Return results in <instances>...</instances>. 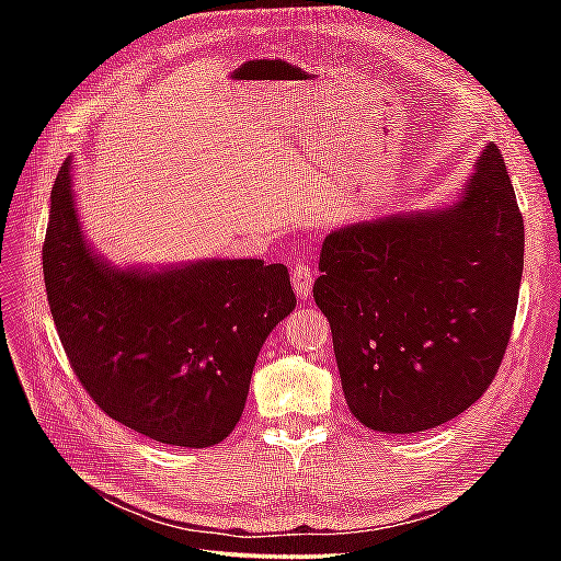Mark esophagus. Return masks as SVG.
<instances>
[{
	"mask_svg": "<svg viewBox=\"0 0 561 561\" xmlns=\"http://www.w3.org/2000/svg\"><path fill=\"white\" fill-rule=\"evenodd\" d=\"M313 270L308 265H296L291 270V284H294V291L299 299H308L311 296V289H313Z\"/></svg>",
	"mask_w": 561,
	"mask_h": 561,
	"instance_id": "34e87169",
	"label": "esophagus"
}]
</instances>
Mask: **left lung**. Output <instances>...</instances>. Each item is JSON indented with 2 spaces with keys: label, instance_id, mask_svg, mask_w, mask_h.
Wrapping results in <instances>:
<instances>
[{
  "label": "left lung",
  "instance_id": "8db88e82",
  "mask_svg": "<svg viewBox=\"0 0 561 561\" xmlns=\"http://www.w3.org/2000/svg\"><path fill=\"white\" fill-rule=\"evenodd\" d=\"M523 214L490 145L456 205L330 233L313 299L352 414L416 434L478 402L502 366L523 274Z\"/></svg>",
  "mask_w": 561,
  "mask_h": 561
}]
</instances>
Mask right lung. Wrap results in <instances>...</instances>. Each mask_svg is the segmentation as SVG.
I'll return each instance as SVG.
<instances>
[{"label":"right lung","instance_id":"add662e5","mask_svg":"<svg viewBox=\"0 0 561 561\" xmlns=\"http://www.w3.org/2000/svg\"><path fill=\"white\" fill-rule=\"evenodd\" d=\"M43 277L59 342L91 400L115 422L185 448L233 432L262 342L296 306L287 267L262 260L108 270L81 238L69 161L53 185Z\"/></svg>","mask_w":561,"mask_h":561}]
</instances>
